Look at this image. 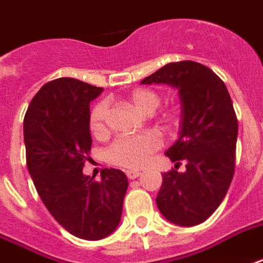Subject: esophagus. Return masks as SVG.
<instances>
[{"instance_id":"1","label":"esophagus","mask_w":263,"mask_h":263,"mask_svg":"<svg viewBox=\"0 0 263 263\" xmlns=\"http://www.w3.org/2000/svg\"><path fill=\"white\" fill-rule=\"evenodd\" d=\"M125 174H127L128 179H136L140 175V171L139 170H127Z\"/></svg>"}]
</instances>
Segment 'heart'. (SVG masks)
<instances>
[{
	"label": "heart",
	"instance_id": "1",
	"mask_svg": "<svg viewBox=\"0 0 263 263\" xmlns=\"http://www.w3.org/2000/svg\"><path fill=\"white\" fill-rule=\"evenodd\" d=\"M129 103L142 114H153L161 105V96L153 89L139 88L129 93ZM109 105L107 102H99L93 106L89 114V128L93 136L100 138L107 132ZM161 127L171 131L176 127L178 117L174 111H167L160 120ZM161 147V139L156 132H145L140 135L121 136L107 147L106 157L109 163L123 168H140L149 163L154 152Z\"/></svg>",
	"mask_w": 263,
	"mask_h": 263
}]
</instances>
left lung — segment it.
<instances>
[{"instance_id":"left-lung-1","label":"left lung","mask_w":263,"mask_h":263,"mask_svg":"<svg viewBox=\"0 0 263 263\" xmlns=\"http://www.w3.org/2000/svg\"><path fill=\"white\" fill-rule=\"evenodd\" d=\"M140 84L175 87L182 106L179 138L165 152L175 170L163 174L158 210L175 225L203 223L233 179L238 125L228 88L211 69L192 60L168 63ZM182 159L186 171L178 173Z\"/></svg>"}]
</instances>
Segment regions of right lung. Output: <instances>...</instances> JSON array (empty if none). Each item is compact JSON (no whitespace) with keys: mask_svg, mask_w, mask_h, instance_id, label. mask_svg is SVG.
Here are the masks:
<instances>
[{"mask_svg":"<svg viewBox=\"0 0 263 263\" xmlns=\"http://www.w3.org/2000/svg\"><path fill=\"white\" fill-rule=\"evenodd\" d=\"M103 88L56 78L35 93L23 123L30 176L51 215L69 233L100 240L117 229L128 179L106 168L100 180L83 174L92 138L89 103Z\"/></svg>","mask_w":263,"mask_h":263,"instance_id":"1","label":"right lung"}]
</instances>
